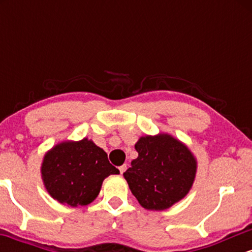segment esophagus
<instances>
[{
  "label": "esophagus",
  "mask_w": 252,
  "mask_h": 252,
  "mask_svg": "<svg viewBox=\"0 0 252 252\" xmlns=\"http://www.w3.org/2000/svg\"><path fill=\"white\" fill-rule=\"evenodd\" d=\"M118 169H120L121 174H123V173L126 172V164H122V166H121L120 168H118Z\"/></svg>",
  "instance_id": "34e87169"
}]
</instances>
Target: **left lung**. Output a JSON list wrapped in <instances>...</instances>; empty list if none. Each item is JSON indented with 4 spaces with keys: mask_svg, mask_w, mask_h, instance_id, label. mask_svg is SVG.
Wrapping results in <instances>:
<instances>
[{
    "mask_svg": "<svg viewBox=\"0 0 252 252\" xmlns=\"http://www.w3.org/2000/svg\"><path fill=\"white\" fill-rule=\"evenodd\" d=\"M135 149L137 158L123 176L141 206L162 211L187 195L195 179L196 160L184 143L168 134L147 135Z\"/></svg>",
    "mask_w": 252,
    "mask_h": 252,
    "instance_id": "obj_1",
    "label": "left lung"
}]
</instances>
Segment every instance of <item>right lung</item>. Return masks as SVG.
Listing matches in <instances>:
<instances>
[{
    "instance_id": "1",
    "label": "right lung",
    "mask_w": 252,
    "mask_h": 252,
    "mask_svg": "<svg viewBox=\"0 0 252 252\" xmlns=\"http://www.w3.org/2000/svg\"><path fill=\"white\" fill-rule=\"evenodd\" d=\"M120 170L91 140L66 141L43 156L41 176L53 199L67 206H85L97 198L104 179Z\"/></svg>"
}]
</instances>
